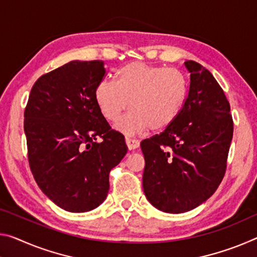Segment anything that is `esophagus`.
<instances>
[{"label":"esophagus","instance_id":"obj_1","mask_svg":"<svg viewBox=\"0 0 257 257\" xmlns=\"http://www.w3.org/2000/svg\"><path fill=\"white\" fill-rule=\"evenodd\" d=\"M125 144H127L128 149L132 150H136L138 146H140V141L138 140H134V138H125Z\"/></svg>","mask_w":257,"mask_h":257}]
</instances>
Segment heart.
Masks as SVG:
<instances>
[{
	"label": "heart",
	"mask_w": 257,
	"mask_h": 257,
	"mask_svg": "<svg viewBox=\"0 0 257 257\" xmlns=\"http://www.w3.org/2000/svg\"><path fill=\"white\" fill-rule=\"evenodd\" d=\"M187 90V80L181 71L134 62L116 72L115 82H99L95 99L101 115L109 122L119 119L129 105L132 111L115 128L133 136L173 124L184 107Z\"/></svg>",
	"instance_id": "1"
}]
</instances>
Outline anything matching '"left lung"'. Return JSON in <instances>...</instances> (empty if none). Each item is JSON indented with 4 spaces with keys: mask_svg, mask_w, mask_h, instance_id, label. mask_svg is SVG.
<instances>
[{
    "mask_svg": "<svg viewBox=\"0 0 257 257\" xmlns=\"http://www.w3.org/2000/svg\"><path fill=\"white\" fill-rule=\"evenodd\" d=\"M190 87L180 115L159 135L142 141L143 189L159 210L194 209L217 190L226 170L233 121L230 104L213 74L200 64L184 63Z\"/></svg>",
    "mask_w": 257,
    "mask_h": 257,
    "instance_id": "left-lung-1",
    "label": "left lung"
}]
</instances>
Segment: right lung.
Here are the masks:
<instances>
[{"label":"right lung","instance_id":"add662e5","mask_svg":"<svg viewBox=\"0 0 257 257\" xmlns=\"http://www.w3.org/2000/svg\"><path fill=\"white\" fill-rule=\"evenodd\" d=\"M105 73L101 60L65 64L39 77L24 113L34 180L71 213L92 210L106 199L109 172L128 151L124 136L109 127L96 103Z\"/></svg>","mask_w":257,"mask_h":257}]
</instances>
